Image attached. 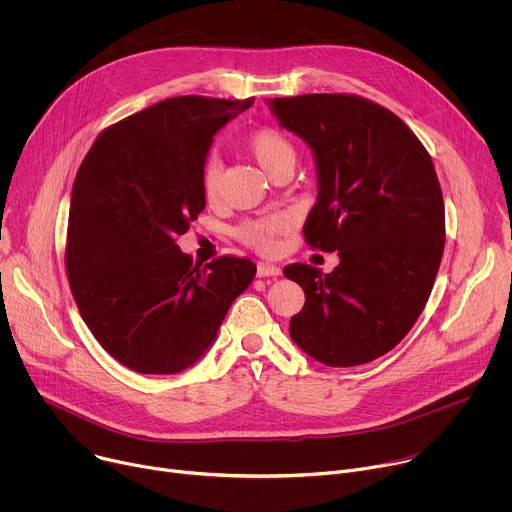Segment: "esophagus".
I'll return each instance as SVG.
<instances>
[{
	"instance_id": "esophagus-1",
	"label": "esophagus",
	"mask_w": 512,
	"mask_h": 512,
	"mask_svg": "<svg viewBox=\"0 0 512 512\" xmlns=\"http://www.w3.org/2000/svg\"><path fill=\"white\" fill-rule=\"evenodd\" d=\"M257 275L259 277H277V275H281V269L277 265H271V263H259L257 265Z\"/></svg>"
}]
</instances>
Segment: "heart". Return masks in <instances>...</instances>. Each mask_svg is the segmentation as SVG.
<instances>
[{"mask_svg":"<svg viewBox=\"0 0 512 512\" xmlns=\"http://www.w3.org/2000/svg\"><path fill=\"white\" fill-rule=\"evenodd\" d=\"M247 152L261 166L265 174H273L281 166H294L296 148L289 137L277 127H259L247 137ZM223 170L216 160H210L202 172V192L208 200H214L221 190ZM289 229V218L285 214H265L245 221L237 229V237L255 247L257 251H273L277 237Z\"/></svg>","mask_w":512,"mask_h":512,"instance_id":"heart-1","label":"heart"}]
</instances>
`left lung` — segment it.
I'll use <instances>...</instances> for the list:
<instances>
[{"label": "left lung", "mask_w": 512, "mask_h": 512, "mask_svg": "<svg viewBox=\"0 0 512 512\" xmlns=\"http://www.w3.org/2000/svg\"><path fill=\"white\" fill-rule=\"evenodd\" d=\"M267 105L314 156L318 202L306 241L340 257L330 273L304 263L283 269L306 294L289 336L326 367L371 362L411 330L440 269L446 212L433 162L397 115L362 97Z\"/></svg>", "instance_id": "1"}]
</instances>
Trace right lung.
<instances>
[{
    "label": "right lung",
    "mask_w": 512,
    "mask_h": 512,
    "mask_svg": "<svg viewBox=\"0 0 512 512\" xmlns=\"http://www.w3.org/2000/svg\"><path fill=\"white\" fill-rule=\"evenodd\" d=\"M253 99L174 97L103 131L75 178L66 271L79 312L127 369L176 375L214 344L255 277L239 257L192 265L176 237L204 210L214 135Z\"/></svg>",
    "instance_id": "right-lung-1"
}]
</instances>
